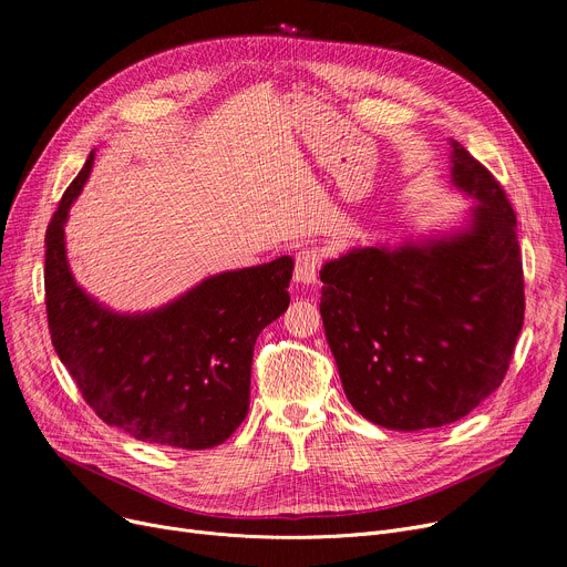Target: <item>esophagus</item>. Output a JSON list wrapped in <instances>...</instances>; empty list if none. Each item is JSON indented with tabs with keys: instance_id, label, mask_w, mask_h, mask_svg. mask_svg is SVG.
<instances>
[{
	"instance_id": "34e87169",
	"label": "esophagus",
	"mask_w": 567,
	"mask_h": 567,
	"mask_svg": "<svg viewBox=\"0 0 567 567\" xmlns=\"http://www.w3.org/2000/svg\"><path fill=\"white\" fill-rule=\"evenodd\" d=\"M317 268H319V255L312 248H301L296 252V266H293V280L301 285H315L317 282Z\"/></svg>"
}]
</instances>
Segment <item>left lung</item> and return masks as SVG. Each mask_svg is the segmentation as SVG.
I'll use <instances>...</instances> for the list:
<instances>
[{
	"instance_id": "left-lung-1",
	"label": "left lung",
	"mask_w": 567,
	"mask_h": 567,
	"mask_svg": "<svg viewBox=\"0 0 567 567\" xmlns=\"http://www.w3.org/2000/svg\"><path fill=\"white\" fill-rule=\"evenodd\" d=\"M462 227L351 248L319 271L321 319L351 406L415 432L455 423L508 372L524 326L517 218L496 178L451 140Z\"/></svg>"
}]
</instances>
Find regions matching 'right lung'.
I'll use <instances>...</instances> for the list:
<instances>
[{"label":"right lung","mask_w":567,"mask_h":567,"mask_svg":"<svg viewBox=\"0 0 567 567\" xmlns=\"http://www.w3.org/2000/svg\"><path fill=\"white\" fill-rule=\"evenodd\" d=\"M94 152L45 231V310L54 351L99 419L144 443L204 451L227 441L250 406L257 336L289 308L291 257L212 276L148 312H114L66 259L69 208Z\"/></svg>","instance_id":"right-lung-1"}]
</instances>
